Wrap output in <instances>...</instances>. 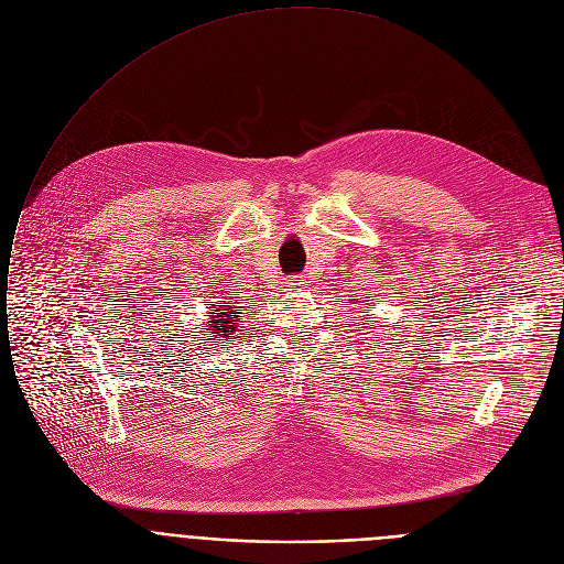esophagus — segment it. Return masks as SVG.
<instances>
[{
  "label": "esophagus",
  "instance_id": "obj_1",
  "mask_svg": "<svg viewBox=\"0 0 564 564\" xmlns=\"http://www.w3.org/2000/svg\"><path fill=\"white\" fill-rule=\"evenodd\" d=\"M304 284H306V282H304L302 278H293V280H286V282H284V289H286V291H300Z\"/></svg>",
  "mask_w": 564,
  "mask_h": 564
}]
</instances>
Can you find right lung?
I'll use <instances>...</instances> for the list:
<instances>
[{"label":"right lung","instance_id":"add662e5","mask_svg":"<svg viewBox=\"0 0 564 564\" xmlns=\"http://www.w3.org/2000/svg\"><path fill=\"white\" fill-rule=\"evenodd\" d=\"M242 308L245 306H236L231 302H215L208 306L210 315L208 322L204 324L206 328L202 330V335H206V340H227L234 343V337L238 333V326L242 322ZM224 347V343H219Z\"/></svg>","mask_w":564,"mask_h":564}]
</instances>
